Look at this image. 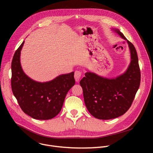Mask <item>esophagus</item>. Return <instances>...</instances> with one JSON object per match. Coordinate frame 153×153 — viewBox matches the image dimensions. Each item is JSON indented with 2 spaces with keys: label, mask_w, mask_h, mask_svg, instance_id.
<instances>
[{
  "label": "esophagus",
  "mask_w": 153,
  "mask_h": 153,
  "mask_svg": "<svg viewBox=\"0 0 153 153\" xmlns=\"http://www.w3.org/2000/svg\"><path fill=\"white\" fill-rule=\"evenodd\" d=\"M81 75H82V72L80 71L77 70V71H75V73H74V79H75L76 82L79 81V79L81 77Z\"/></svg>",
  "instance_id": "esophagus-1"
}]
</instances>
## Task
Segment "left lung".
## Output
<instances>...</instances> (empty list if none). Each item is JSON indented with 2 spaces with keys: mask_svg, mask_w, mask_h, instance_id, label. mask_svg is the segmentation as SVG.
Instances as JSON below:
<instances>
[{
  "mask_svg": "<svg viewBox=\"0 0 153 153\" xmlns=\"http://www.w3.org/2000/svg\"><path fill=\"white\" fill-rule=\"evenodd\" d=\"M129 47L131 62L126 71L115 78H106L86 72L80 81L87 110L102 120L115 119L124 114L131 105L140 83V71L136 50L118 29L112 28Z\"/></svg>",
  "mask_w": 153,
  "mask_h": 153,
  "instance_id": "left-lung-1",
  "label": "left lung"
}]
</instances>
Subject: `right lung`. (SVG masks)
I'll return each instance as SVG.
<instances>
[{"instance_id": "1", "label": "right lung", "mask_w": 153, "mask_h": 153, "mask_svg": "<svg viewBox=\"0 0 153 153\" xmlns=\"http://www.w3.org/2000/svg\"><path fill=\"white\" fill-rule=\"evenodd\" d=\"M24 41L16 51L11 63V88L22 111L34 119L48 120L61 111L68 91L75 84L74 72L61 74L45 82H36L25 74L20 64Z\"/></svg>"}]
</instances>
